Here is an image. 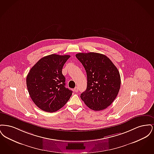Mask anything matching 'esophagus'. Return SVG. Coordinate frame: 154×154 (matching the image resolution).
I'll use <instances>...</instances> for the list:
<instances>
[{
    "mask_svg": "<svg viewBox=\"0 0 154 154\" xmlns=\"http://www.w3.org/2000/svg\"><path fill=\"white\" fill-rule=\"evenodd\" d=\"M73 90L75 92H77L79 91V88L76 87H75V88H74Z\"/></svg>",
    "mask_w": 154,
    "mask_h": 154,
    "instance_id": "34e87169",
    "label": "esophagus"
}]
</instances>
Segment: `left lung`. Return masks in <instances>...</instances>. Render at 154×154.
Returning a JSON list of instances; mask_svg holds the SVG:
<instances>
[{
  "instance_id": "1",
  "label": "left lung",
  "mask_w": 154,
  "mask_h": 154,
  "mask_svg": "<svg viewBox=\"0 0 154 154\" xmlns=\"http://www.w3.org/2000/svg\"><path fill=\"white\" fill-rule=\"evenodd\" d=\"M85 69L87 87L81 99L94 111L106 109L116 98L121 86V77L116 66L106 55L99 53L75 55Z\"/></svg>"
}]
</instances>
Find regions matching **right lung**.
<instances>
[{
	"mask_svg": "<svg viewBox=\"0 0 154 154\" xmlns=\"http://www.w3.org/2000/svg\"><path fill=\"white\" fill-rule=\"evenodd\" d=\"M69 55L51 54L40 59L26 77L30 96L37 106L46 112L61 109L69 100L72 91L65 87L62 68Z\"/></svg>",
	"mask_w": 154,
	"mask_h": 154,
	"instance_id": "right-lung-1",
	"label": "right lung"
}]
</instances>
